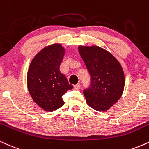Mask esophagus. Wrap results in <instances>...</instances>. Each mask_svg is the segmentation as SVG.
I'll return each instance as SVG.
<instances>
[{
  "mask_svg": "<svg viewBox=\"0 0 149 149\" xmlns=\"http://www.w3.org/2000/svg\"><path fill=\"white\" fill-rule=\"evenodd\" d=\"M73 88H74L75 89H80V84L78 83V84H76V85H75L74 87H73Z\"/></svg>",
  "mask_w": 149,
  "mask_h": 149,
  "instance_id": "esophagus-1",
  "label": "esophagus"
}]
</instances>
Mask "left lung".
<instances>
[{
    "label": "left lung",
    "mask_w": 149,
    "mask_h": 149,
    "mask_svg": "<svg viewBox=\"0 0 149 149\" xmlns=\"http://www.w3.org/2000/svg\"><path fill=\"white\" fill-rule=\"evenodd\" d=\"M90 75L89 88L83 90L87 103L98 112L108 110L119 101L125 85L124 73L113 55L99 46L78 47Z\"/></svg>",
    "instance_id": "1"
}]
</instances>
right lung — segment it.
Here are the masks:
<instances>
[{
    "label": "right lung",
    "mask_w": 149,
    "mask_h": 149,
    "mask_svg": "<svg viewBox=\"0 0 149 149\" xmlns=\"http://www.w3.org/2000/svg\"><path fill=\"white\" fill-rule=\"evenodd\" d=\"M64 53L61 44L46 46L35 55L28 71L27 85L30 96L45 111L53 112L64 105L62 96L73 88L60 71Z\"/></svg>",
    "instance_id": "1"
}]
</instances>
